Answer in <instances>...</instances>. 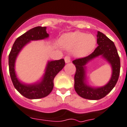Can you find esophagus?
<instances>
[{"label":"esophagus","instance_id":"obj_1","mask_svg":"<svg viewBox=\"0 0 127 127\" xmlns=\"http://www.w3.org/2000/svg\"><path fill=\"white\" fill-rule=\"evenodd\" d=\"M64 61H65V63H70V57L68 56V55H66V56L64 57Z\"/></svg>","mask_w":127,"mask_h":127}]
</instances>
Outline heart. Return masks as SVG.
I'll return each instance as SVG.
<instances>
[{
  "instance_id": "heart-1",
  "label": "heart",
  "mask_w": 127,
  "mask_h": 127,
  "mask_svg": "<svg viewBox=\"0 0 127 127\" xmlns=\"http://www.w3.org/2000/svg\"><path fill=\"white\" fill-rule=\"evenodd\" d=\"M62 46L67 49H73L74 55L85 56L90 53L96 45V38L92 34L74 32L64 35L61 40Z\"/></svg>"
}]
</instances>
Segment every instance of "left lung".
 I'll use <instances>...</instances> for the list:
<instances>
[{"instance_id": "8db88e82", "label": "left lung", "mask_w": 127, "mask_h": 127, "mask_svg": "<svg viewBox=\"0 0 127 127\" xmlns=\"http://www.w3.org/2000/svg\"><path fill=\"white\" fill-rule=\"evenodd\" d=\"M97 44V47L88 56L73 61V63L75 64L76 68L74 76L75 91L81 97L89 100H99L106 96L115 87L120 74V58L114 42L106 35L98 31ZM99 55H102L111 64L113 70L112 78L109 83L104 87L96 89L91 88L87 86L84 82V66L89 60Z\"/></svg>"}]
</instances>
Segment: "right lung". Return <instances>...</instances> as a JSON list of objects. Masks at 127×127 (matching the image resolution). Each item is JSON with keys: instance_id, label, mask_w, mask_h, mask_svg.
Listing matches in <instances>:
<instances>
[{"instance_id": "right-lung-1", "label": "right lung", "mask_w": 127, "mask_h": 127, "mask_svg": "<svg viewBox=\"0 0 127 127\" xmlns=\"http://www.w3.org/2000/svg\"><path fill=\"white\" fill-rule=\"evenodd\" d=\"M46 29V27H36L18 37L14 42L9 54V72L13 86L21 95L29 99H38L47 96L53 90L55 77L63 68L65 64L63 59L49 62L44 79L41 83L36 85H24L20 83L16 78L14 65L17 54L22 47L31 40H42L49 36Z\"/></svg>"}]
</instances>
